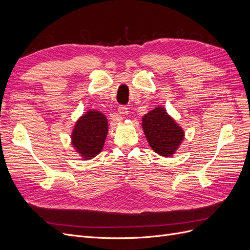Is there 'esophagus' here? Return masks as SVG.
<instances>
[{
    "label": "esophagus",
    "instance_id": "1",
    "mask_svg": "<svg viewBox=\"0 0 250 250\" xmlns=\"http://www.w3.org/2000/svg\"><path fill=\"white\" fill-rule=\"evenodd\" d=\"M118 112L121 116H126L128 115V108L127 106H125V105H121V106L118 108Z\"/></svg>",
    "mask_w": 250,
    "mask_h": 250
}]
</instances>
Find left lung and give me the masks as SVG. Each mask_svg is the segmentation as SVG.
I'll return each mask as SVG.
<instances>
[{"label": "left lung", "mask_w": 250, "mask_h": 250, "mask_svg": "<svg viewBox=\"0 0 250 250\" xmlns=\"http://www.w3.org/2000/svg\"><path fill=\"white\" fill-rule=\"evenodd\" d=\"M142 127L150 147L161 156H172L185 138L183 128L162 106L150 110L143 117Z\"/></svg>", "instance_id": "obj_1"}]
</instances>
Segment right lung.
<instances>
[{
	"mask_svg": "<svg viewBox=\"0 0 250 250\" xmlns=\"http://www.w3.org/2000/svg\"><path fill=\"white\" fill-rule=\"evenodd\" d=\"M108 131L107 119L102 112L90 109L80 117L71 135L72 145L83 160L101 152Z\"/></svg>",
	"mask_w": 250,
	"mask_h": 250,
	"instance_id": "obj_1",
	"label": "right lung"
}]
</instances>
